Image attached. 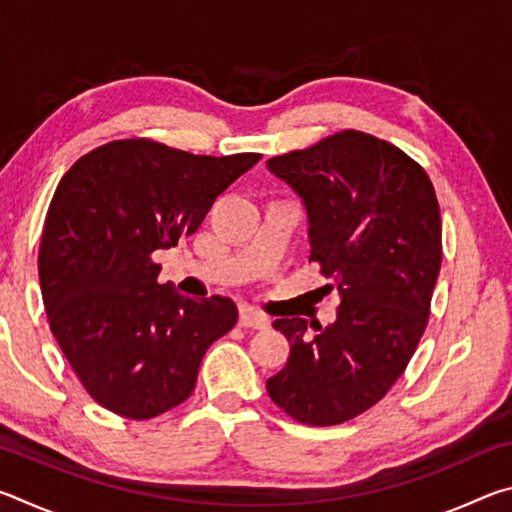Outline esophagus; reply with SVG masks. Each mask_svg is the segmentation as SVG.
I'll return each instance as SVG.
<instances>
[{
	"instance_id": "obj_1",
	"label": "esophagus",
	"mask_w": 512,
	"mask_h": 512,
	"mask_svg": "<svg viewBox=\"0 0 512 512\" xmlns=\"http://www.w3.org/2000/svg\"><path fill=\"white\" fill-rule=\"evenodd\" d=\"M239 325L246 329H266L271 325V320H268V316L262 314V311H257L253 307H244L239 311Z\"/></svg>"
}]
</instances>
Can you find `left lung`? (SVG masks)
Returning <instances> with one entry per match:
<instances>
[{
  "label": "left lung",
  "instance_id": "left-lung-1",
  "mask_svg": "<svg viewBox=\"0 0 512 512\" xmlns=\"http://www.w3.org/2000/svg\"><path fill=\"white\" fill-rule=\"evenodd\" d=\"M302 196L309 262L341 293L332 325L277 318L287 366L266 391L293 420L332 427L384 397L409 366L429 323L443 262V223L431 180L395 144L341 131L268 160Z\"/></svg>",
  "mask_w": 512,
  "mask_h": 512
}]
</instances>
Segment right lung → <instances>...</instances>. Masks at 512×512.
<instances>
[{
	"label": "right lung",
	"mask_w": 512,
	"mask_h": 512,
	"mask_svg": "<svg viewBox=\"0 0 512 512\" xmlns=\"http://www.w3.org/2000/svg\"><path fill=\"white\" fill-rule=\"evenodd\" d=\"M259 160L128 137L85 153L60 178L38 253L42 302L103 409L151 420L183 404L207 348L237 325L230 298L192 300L160 284L153 253L196 232L214 198Z\"/></svg>",
	"instance_id": "right-lung-1"
}]
</instances>
